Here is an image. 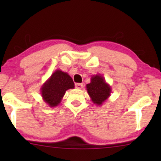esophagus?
Masks as SVG:
<instances>
[{"label":"esophagus","instance_id":"34e87169","mask_svg":"<svg viewBox=\"0 0 161 161\" xmlns=\"http://www.w3.org/2000/svg\"><path fill=\"white\" fill-rule=\"evenodd\" d=\"M75 89H80L83 87V83H75Z\"/></svg>","mask_w":161,"mask_h":161}]
</instances>
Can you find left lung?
Wrapping results in <instances>:
<instances>
[{
  "label": "left lung",
  "mask_w": 161,
  "mask_h": 161,
  "mask_svg": "<svg viewBox=\"0 0 161 161\" xmlns=\"http://www.w3.org/2000/svg\"><path fill=\"white\" fill-rule=\"evenodd\" d=\"M86 89L92 102L98 105H102L111 92V86L105 83V78L100 75L92 77L91 83L86 85Z\"/></svg>",
  "instance_id": "obj_1"
}]
</instances>
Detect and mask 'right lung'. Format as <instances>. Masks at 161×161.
<instances>
[{"label":"right lung","instance_id":"right-lung-1","mask_svg":"<svg viewBox=\"0 0 161 161\" xmlns=\"http://www.w3.org/2000/svg\"><path fill=\"white\" fill-rule=\"evenodd\" d=\"M75 84L67 72L56 70L41 88L44 101L50 107H56L61 103L67 90L74 89Z\"/></svg>","mask_w":161,"mask_h":161}]
</instances>
